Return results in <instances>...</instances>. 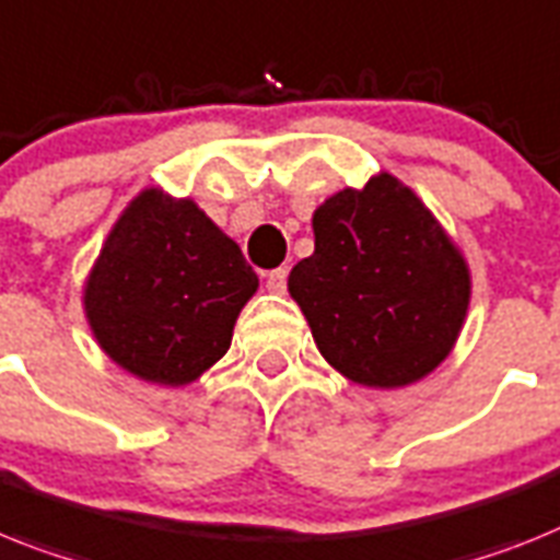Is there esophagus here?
<instances>
[{"label":"esophagus","instance_id":"esophagus-1","mask_svg":"<svg viewBox=\"0 0 560 560\" xmlns=\"http://www.w3.org/2000/svg\"><path fill=\"white\" fill-rule=\"evenodd\" d=\"M267 290L270 293H284L288 290V270L284 267H276V270L267 272Z\"/></svg>","mask_w":560,"mask_h":560}]
</instances>
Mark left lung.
I'll use <instances>...</instances> for the list:
<instances>
[{"mask_svg": "<svg viewBox=\"0 0 560 560\" xmlns=\"http://www.w3.org/2000/svg\"><path fill=\"white\" fill-rule=\"evenodd\" d=\"M316 250L290 270L330 368L375 389L421 382L453 352L472 279L464 253L393 173L345 187L313 213Z\"/></svg>", "mask_w": 560, "mask_h": 560, "instance_id": "8db88e82", "label": "left lung"}]
</instances>
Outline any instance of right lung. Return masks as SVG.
Masks as SVG:
<instances>
[{"label": "right lung", "mask_w": 560, "mask_h": 560, "mask_svg": "<svg viewBox=\"0 0 560 560\" xmlns=\"http://www.w3.org/2000/svg\"><path fill=\"white\" fill-rule=\"evenodd\" d=\"M258 276L192 199L148 187L121 210L84 281L93 338L121 370L185 387L230 350Z\"/></svg>", "instance_id": "1"}]
</instances>
